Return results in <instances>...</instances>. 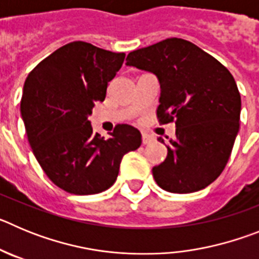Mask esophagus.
Segmentation results:
<instances>
[{"label": "esophagus", "instance_id": "34e87169", "mask_svg": "<svg viewBox=\"0 0 259 259\" xmlns=\"http://www.w3.org/2000/svg\"><path fill=\"white\" fill-rule=\"evenodd\" d=\"M155 139L153 136H150V135L148 134H143V144L144 145H148V144H152L154 143Z\"/></svg>", "mask_w": 259, "mask_h": 259}]
</instances>
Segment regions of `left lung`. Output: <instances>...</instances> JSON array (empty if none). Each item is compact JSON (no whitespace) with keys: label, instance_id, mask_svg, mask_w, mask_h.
Segmentation results:
<instances>
[{"label":"left lung","instance_id":"8db88e82","mask_svg":"<svg viewBox=\"0 0 259 259\" xmlns=\"http://www.w3.org/2000/svg\"><path fill=\"white\" fill-rule=\"evenodd\" d=\"M127 66L155 75L161 87L159 120H175L167 157L153 167L162 189L192 193L224 170L240 128L241 97L230 71L197 45L167 38L127 56ZM158 141L164 144L162 137Z\"/></svg>","mask_w":259,"mask_h":259}]
</instances>
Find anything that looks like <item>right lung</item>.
<instances>
[{
	"label": "right lung",
	"instance_id": "add662e5",
	"mask_svg": "<svg viewBox=\"0 0 259 259\" xmlns=\"http://www.w3.org/2000/svg\"><path fill=\"white\" fill-rule=\"evenodd\" d=\"M124 53L84 41L59 48L29 72L20 113L29 145L47 176L68 193L96 194L115 183L125 153L141 145V134L116 125L107 139L95 134L89 115L104 101Z\"/></svg>",
	"mask_w": 259,
	"mask_h": 259
}]
</instances>
